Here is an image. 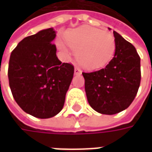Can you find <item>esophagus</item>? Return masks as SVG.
Returning <instances> with one entry per match:
<instances>
[{
	"mask_svg": "<svg viewBox=\"0 0 152 152\" xmlns=\"http://www.w3.org/2000/svg\"><path fill=\"white\" fill-rule=\"evenodd\" d=\"M74 74H75V75H80V74H81V70L80 69L79 67L75 66V69H74Z\"/></svg>",
	"mask_w": 152,
	"mask_h": 152,
	"instance_id": "1",
	"label": "esophagus"
}]
</instances>
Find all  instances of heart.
<instances>
[{"label":"heart","mask_w":152,"mask_h":152,"mask_svg":"<svg viewBox=\"0 0 152 152\" xmlns=\"http://www.w3.org/2000/svg\"><path fill=\"white\" fill-rule=\"evenodd\" d=\"M65 40L68 46L78 52L80 63L86 69L94 70L103 66L112 59L115 50V42L112 35L89 26L66 32ZM57 45L64 53H69L62 40H58Z\"/></svg>","instance_id":"1"}]
</instances>
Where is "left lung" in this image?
I'll return each mask as SVG.
<instances>
[{
	"label": "left lung",
	"mask_w": 152,
	"mask_h": 152,
	"mask_svg": "<svg viewBox=\"0 0 152 152\" xmlns=\"http://www.w3.org/2000/svg\"><path fill=\"white\" fill-rule=\"evenodd\" d=\"M111 30V28H109ZM115 50L105 68L83 72L89 105L99 113L114 115L128 108L140 86V57L135 47L113 31Z\"/></svg>",
	"instance_id": "obj_1"
}]
</instances>
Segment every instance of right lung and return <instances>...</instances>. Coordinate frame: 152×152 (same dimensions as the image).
Listing matches in <instances>:
<instances>
[{
  "label": "right lung",
  "instance_id": "right-lung-1",
  "mask_svg": "<svg viewBox=\"0 0 152 152\" xmlns=\"http://www.w3.org/2000/svg\"><path fill=\"white\" fill-rule=\"evenodd\" d=\"M53 28L22 40L9 62V84L14 99L26 113L51 118L63 109L74 74V66L56 55Z\"/></svg>",
  "mask_w": 152,
  "mask_h": 152
}]
</instances>
